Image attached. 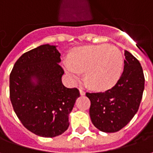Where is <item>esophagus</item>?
Masks as SVG:
<instances>
[{"label":"esophagus","mask_w":153,"mask_h":153,"mask_svg":"<svg viewBox=\"0 0 153 153\" xmlns=\"http://www.w3.org/2000/svg\"><path fill=\"white\" fill-rule=\"evenodd\" d=\"M79 93H80V95H81V96H83V95H85V92H84V91H83L82 88H80V89H79Z\"/></svg>","instance_id":"34e87169"}]
</instances>
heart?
Segmentation results:
<instances>
[{
    "mask_svg": "<svg viewBox=\"0 0 153 153\" xmlns=\"http://www.w3.org/2000/svg\"><path fill=\"white\" fill-rule=\"evenodd\" d=\"M64 68L74 82H79L86 71L87 83L97 90L112 88L120 78L123 56L117 47L108 44L91 45L76 48L70 55V62Z\"/></svg>",
    "mask_w": 153,
    "mask_h": 153,
    "instance_id": "b5f03b06",
    "label": "heart"
}]
</instances>
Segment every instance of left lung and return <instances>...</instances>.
I'll use <instances>...</instances> for the list:
<instances>
[{"instance_id":"8db88e82","label":"left lung","mask_w":153,"mask_h":153,"mask_svg":"<svg viewBox=\"0 0 153 153\" xmlns=\"http://www.w3.org/2000/svg\"><path fill=\"white\" fill-rule=\"evenodd\" d=\"M124 70L115 86L106 92L87 93L91 102L89 114L93 125L105 133L120 130L137 113L144 90L141 65L125 51Z\"/></svg>"}]
</instances>
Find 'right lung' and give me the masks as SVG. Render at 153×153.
Returning <instances> with one entry per match:
<instances>
[{"instance_id": "right-lung-1", "label": "right lung", "mask_w": 153, "mask_h": 153, "mask_svg": "<svg viewBox=\"0 0 153 153\" xmlns=\"http://www.w3.org/2000/svg\"><path fill=\"white\" fill-rule=\"evenodd\" d=\"M56 46L42 45L15 62L10 75V97L23 125L36 135L53 138L63 134L79 91L61 81L64 70Z\"/></svg>"}]
</instances>
